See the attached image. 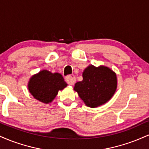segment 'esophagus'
Wrapping results in <instances>:
<instances>
[{
    "mask_svg": "<svg viewBox=\"0 0 149 149\" xmlns=\"http://www.w3.org/2000/svg\"><path fill=\"white\" fill-rule=\"evenodd\" d=\"M65 80H66V83L69 85H72L76 83V77L73 75H69L65 78Z\"/></svg>",
    "mask_w": 149,
    "mask_h": 149,
    "instance_id": "34e87169",
    "label": "esophagus"
}]
</instances>
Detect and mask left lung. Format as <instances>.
Here are the masks:
<instances>
[{"mask_svg": "<svg viewBox=\"0 0 149 149\" xmlns=\"http://www.w3.org/2000/svg\"><path fill=\"white\" fill-rule=\"evenodd\" d=\"M118 86L116 73L109 67L90 64L83 72V80L77 82L73 90L87 107L96 108L112 98Z\"/></svg>", "mask_w": 149, "mask_h": 149, "instance_id": "8db88e82", "label": "left lung"}]
</instances>
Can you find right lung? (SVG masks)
<instances>
[{"mask_svg": "<svg viewBox=\"0 0 149 149\" xmlns=\"http://www.w3.org/2000/svg\"><path fill=\"white\" fill-rule=\"evenodd\" d=\"M67 86L64 78L59 73L42 70L30 78L28 89L36 100L44 104L51 103L59 90Z\"/></svg>", "mask_w": 149, "mask_h": 149, "instance_id": "obj_1", "label": "right lung"}]
</instances>
